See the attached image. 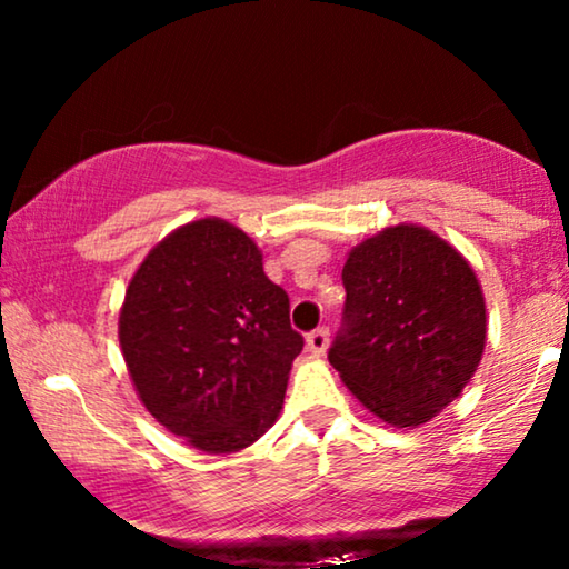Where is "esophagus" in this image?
<instances>
[{
    "mask_svg": "<svg viewBox=\"0 0 569 569\" xmlns=\"http://www.w3.org/2000/svg\"><path fill=\"white\" fill-rule=\"evenodd\" d=\"M306 345H308V352L310 355L321 357L326 352V347H329V331H326V329L310 331L308 339H306Z\"/></svg>",
    "mask_w": 569,
    "mask_h": 569,
    "instance_id": "esophagus-1",
    "label": "esophagus"
}]
</instances>
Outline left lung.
<instances>
[{"instance_id":"left-lung-1","label":"left lung","mask_w":569,"mask_h":569,"mask_svg":"<svg viewBox=\"0 0 569 569\" xmlns=\"http://www.w3.org/2000/svg\"><path fill=\"white\" fill-rule=\"evenodd\" d=\"M345 331L329 362L365 409L391 427L438 417L477 372L487 302L477 271L438 232L399 222L349 251Z\"/></svg>"}]
</instances>
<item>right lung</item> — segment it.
Wrapping results in <instances>:
<instances>
[{"instance_id":"1","label":"right lung","mask_w":569,"mask_h":569,"mask_svg":"<svg viewBox=\"0 0 569 569\" xmlns=\"http://www.w3.org/2000/svg\"><path fill=\"white\" fill-rule=\"evenodd\" d=\"M119 341L144 409L214 456L253 446L277 422L302 349L259 246L220 217L181 224L144 256Z\"/></svg>"}]
</instances>
